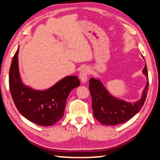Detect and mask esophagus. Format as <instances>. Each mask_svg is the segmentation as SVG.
I'll use <instances>...</instances> for the list:
<instances>
[{
    "instance_id": "esophagus-1",
    "label": "esophagus",
    "mask_w": 160,
    "mask_h": 160,
    "mask_svg": "<svg viewBox=\"0 0 160 160\" xmlns=\"http://www.w3.org/2000/svg\"><path fill=\"white\" fill-rule=\"evenodd\" d=\"M89 74H90V70H89L88 68L84 67L81 69L80 72V78L82 82L85 83V82H87Z\"/></svg>"
}]
</instances>
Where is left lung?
Here are the masks:
<instances>
[{
  "instance_id": "left-lung-1",
  "label": "left lung",
  "mask_w": 160,
  "mask_h": 160,
  "mask_svg": "<svg viewBox=\"0 0 160 160\" xmlns=\"http://www.w3.org/2000/svg\"><path fill=\"white\" fill-rule=\"evenodd\" d=\"M142 72L147 78V84L141 99L134 103L115 98L108 92L101 81L95 78L89 80V89L92 96V107L94 118L103 125L116 126L128 121L141 109L147 97L149 80L147 66Z\"/></svg>"
}]
</instances>
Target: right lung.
<instances>
[{
	"label": "right lung",
	"mask_w": 160,
	"mask_h": 160,
	"mask_svg": "<svg viewBox=\"0 0 160 160\" xmlns=\"http://www.w3.org/2000/svg\"><path fill=\"white\" fill-rule=\"evenodd\" d=\"M19 48L12 60L9 87L15 105L24 117L39 126H50L63 116L69 93L80 85L77 76H67L44 91L34 90L22 82L18 68Z\"/></svg>",
	"instance_id": "add662e5"
}]
</instances>
